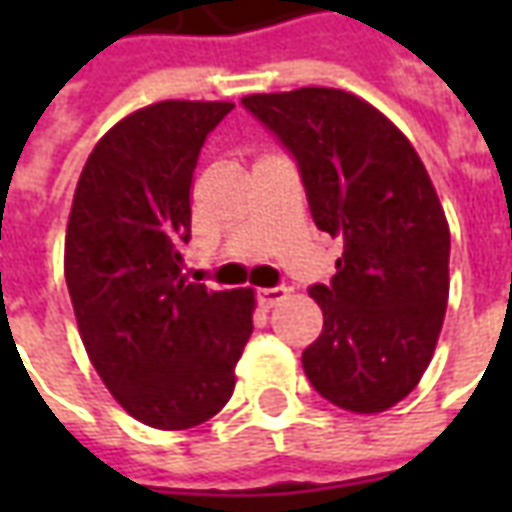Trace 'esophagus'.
Instances as JSON below:
<instances>
[{"mask_svg": "<svg viewBox=\"0 0 512 512\" xmlns=\"http://www.w3.org/2000/svg\"><path fill=\"white\" fill-rule=\"evenodd\" d=\"M288 299V288H263L257 290V301L263 304V307H277V304H282V301Z\"/></svg>", "mask_w": 512, "mask_h": 512, "instance_id": "esophagus-1", "label": "esophagus"}]
</instances>
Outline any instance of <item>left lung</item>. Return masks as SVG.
I'll return each mask as SVG.
<instances>
[{"label":"left lung","mask_w":512,"mask_h":512,"mask_svg":"<svg viewBox=\"0 0 512 512\" xmlns=\"http://www.w3.org/2000/svg\"><path fill=\"white\" fill-rule=\"evenodd\" d=\"M296 156L315 224L343 238L337 274L310 296L323 332L310 384L354 414L397 406L428 370L450 299V224L408 136L334 87L241 98Z\"/></svg>","instance_id":"left-lung-1"}]
</instances>
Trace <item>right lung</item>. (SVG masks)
<instances>
[{
  "instance_id": "obj_1",
  "label": "right lung",
  "mask_w": 512,
  "mask_h": 512,
  "mask_svg": "<svg viewBox=\"0 0 512 512\" xmlns=\"http://www.w3.org/2000/svg\"><path fill=\"white\" fill-rule=\"evenodd\" d=\"M230 101H158L109 128L84 164L65 230V282L84 351L139 422L189 430L219 414L252 334L255 290L183 274L191 180Z\"/></svg>"
}]
</instances>
